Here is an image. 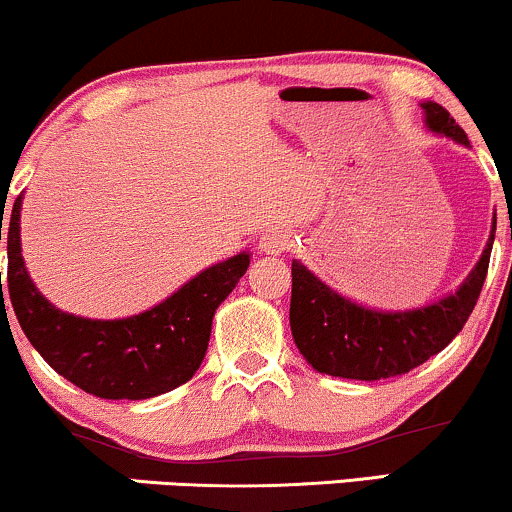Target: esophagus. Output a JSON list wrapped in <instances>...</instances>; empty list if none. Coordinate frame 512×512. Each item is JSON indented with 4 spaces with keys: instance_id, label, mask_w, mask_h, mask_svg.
Wrapping results in <instances>:
<instances>
[{
    "instance_id": "34e87169",
    "label": "esophagus",
    "mask_w": 512,
    "mask_h": 512,
    "mask_svg": "<svg viewBox=\"0 0 512 512\" xmlns=\"http://www.w3.org/2000/svg\"><path fill=\"white\" fill-rule=\"evenodd\" d=\"M293 240L286 231H269L267 236L260 240V248L262 252H267V255H281V252L291 250Z\"/></svg>"
}]
</instances>
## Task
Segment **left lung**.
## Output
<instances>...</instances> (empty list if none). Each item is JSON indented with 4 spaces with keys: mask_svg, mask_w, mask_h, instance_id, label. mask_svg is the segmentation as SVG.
<instances>
[{
    "mask_svg": "<svg viewBox=\"0 0 512 512\" xmlns=\"http://www.w3.org/2000/svg\"><path fill=\"white\" fill-rule=\"evenodd\" d=\"M421 108L431 132L469 146L464 129L443 105L426 101ZM493 236L496 221L479 262L460 289L440 298L438 303L399 313L373 310L339 296L305 264L293 260L289 320L298 351L317 373L349 380L395 378L421 366L443 351L472 315L489 272Z\"/></svg>",
    "mask_w": 512,
    "mask_h": 512,
    "instance_id": "1",
    "label": "left lung"
}]
</instances>
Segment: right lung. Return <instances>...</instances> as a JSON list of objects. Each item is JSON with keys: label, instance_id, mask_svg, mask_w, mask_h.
Listing matches in <instances>:
<instances>
[{"label": "right lung", "instance_id": "right-lung-1", "mask_svg": "<svg viewBox=\"0 0 512 512\" xmlns=\"http://www.w3.org/2000/svg\"><path fill=\"white\" fill-rule=\"evenodd\" d=\"M21 202L23 195L16 197L4 233V214L0 219V240L7 238L9 255V298L23 334L48 366L101 399H149L187 383L207 354L216 308L248 272V252L211 264L144 313L91 320L64 313L35 289L21 255Z\"/></svg>", "mask_w": 512, "mask_h": 512}]
</instances>
